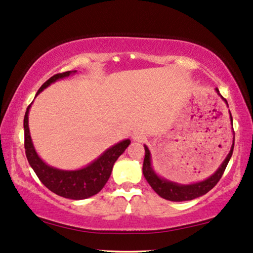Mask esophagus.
I'll return each instance as SVG.
<instances>
[{
    "mask_svg": "<svg viewBox=\"0 0 253 253\" xmlns=\"http://www.w3.org/2000/svg\"><path fill=\"white\" fill-rule=\"evenodd\" d=\"M131 138H133V141L143 142L145 141V135L143 133H140V131H135V133L131 135Z\"/></svg>",
    "mask_w": 253,
    "mask_h": 253,
    "instance_id": "34e87169",
    "label": "esophagus"
}]
</instances>
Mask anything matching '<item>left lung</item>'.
<instances>
[{
  "instance_id": "obj_1",
  "label": "left lung",
  "mask_w": 253,
  "mask_h": 253,
  "mask_svg": "<svg viewBox=\"0 0 253 253\" xmlns=\"http://www.w3.org/2000/svg\"><path fill=\"white\" fill-rule=\"evenodd\" d=\"M215 92L222 98V101L226 103L227 106H228V103H227L226 99L220 95L218 88H215ZM229 115H230V123H232V126H233V117L230 111H229ZM233 134H234V129H233ZM234 141H235V135L233 137V144H232V148H230L229 154L227 155L225 161L221 163V165L219 166V169H216L211 176H209L208 179L203 181H198V182L189 183V184H181L177 182H173V181L164 179L163 176L158 175L157 172H156L154 169V166H152L150 150H149V148L144 144L145 156H144V162H143V169H142V170H143V175L145 177V180L148 181V183L151 186L152 189H154L162 198L167 199V201L184 202V201H191V199L201 197L206 193H209V191L219 182V180L221 179L222 174L225 172L227 165H228L229 159L233 155Z\"/></svg>"
}]
</instances>
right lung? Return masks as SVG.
Masks as SVG:
<instances>
[{
  "label": "right lung",
  "mask_w": 253,
  "mask_h": 253,
  "mask_svg": "<svg viewBox=\"0 0 253 253\" xmlns=\"http://www.w3.org/2000/svg\"><path fill=\"white\" fill-rule=\"evenodd\" d=\"M77 72L78 71H67V72L58 73L51 77L50 79L42 84L35 97L42 90L50 86L51 84L72 76V74H76ZM32 103L28 105L24 117L25 152H26L28 163H30L31 167L41 182L58 196L74 199V201L86 199L98 194L105 186V183L108 182L116 161L130 144V140L126 138V140L120 141L112 147L108 148L95 161H92L84 167H81V169H60L57 167H52L42 161V158L35 150L33 141H32L30 127H28V113H30Z\"/></svg>",
  "instance_id": "add662e5"
}]
</instances>
